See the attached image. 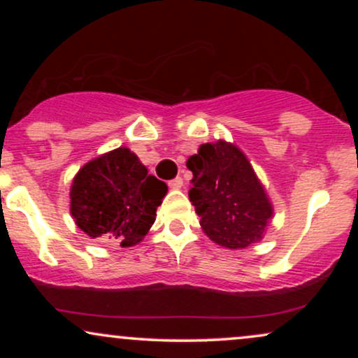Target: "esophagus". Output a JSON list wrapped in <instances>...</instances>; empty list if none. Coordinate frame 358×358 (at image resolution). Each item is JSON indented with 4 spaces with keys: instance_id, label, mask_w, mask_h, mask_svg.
<instances>
[{
    "instance_id": "1",
    "label": "esophagus",
    "mask_w": 358,
    "mask_h": 358,
    "mask_svg": "<svg viewBox=\"0 0 358 358\" xmlns=\"http://www.w3.org/2000/svg\"><path fill=\"white\" fill-rule=\"evenodd\" d=\"M182 185H184V180L180 178H176L173 180H169V187L173 190H179L180 187H182Z\"/></svg>"
}]
</instances>
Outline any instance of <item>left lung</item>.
<instances>
[{"label": "left lung", "mask_w": 358, "mask_h": 358, "mask_svg": "<svg viewBox=\"0 0 358 358\" xmlns=\"http://www.w3.org/2000/svg\"><path fill=\"white\" fill-rule=\"evenodd\" d=\"M187 168L194 174L189 199L203 233L228 249L261 241L273 207L248 156L234 143L217 140L200 145Z\"/></svg>", "instance_id": "8db88e82"}]
</instances>
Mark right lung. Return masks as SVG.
Returning a JSON list of instances; mask_svg holds the SVG:
<instances>
[{
  "label": "right lung",
  "instance_id": "1",
  "mask_svg": "<svg viewBox=\"0 0 358 358\" xmlns=\"http://www.w3.org/2000/svg\"><path fill=\"white\" fill-rule=\"evenodd\" d=\"M168 194L134 151L120 146L87 161L73 178L70 212L90 238L130 248L143 241Z\"/></svg>",
  "mask_w": 358,
  "mask_h": 358
}]
</instances>
